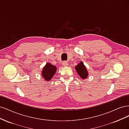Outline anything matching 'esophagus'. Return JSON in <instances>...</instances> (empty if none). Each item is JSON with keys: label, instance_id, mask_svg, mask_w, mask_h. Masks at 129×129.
Returning <instances> with one entry per match:
<instances>
[{"label": "esophagus", "instance_id": "obj_1", "mask_svg": "<svg viewBox=\"0 0 129 129\" xmlns=\"http://www.w3.org/2000/svg\"><path fill=\"white\" fill-rule=\"evenodd\" d=\"M62 65H63L64 67H67V66H68V62L67 61H64L63 63H62Z\"/></svg>", "mask_w": 129, "mask_h": 129}]
</instances>
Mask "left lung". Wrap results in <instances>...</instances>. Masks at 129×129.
<instances>
[{
	"mask_svg": "<svg viewBox=\"0 0 129 129\" xmlns=\"http://www.w3.org/2000/svg\"><path fill=\"white\" fill-rule=\"evenodd\" d=\"M75 71L79 74V75L80 76L81 78L83 79H87L89 74L87 69L85 67V66L83 64V62L82 61L80 62L78 64L75 66Z\"/></svg>",
	"mask_w": 129,
	"mask_h": 129,
	"instance_id": "obj_1",
	"label": "left lung"
}]
</instances>
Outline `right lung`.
Masks as SVG:
<instances>
[{
  "label": "right lung",
  "mask_w": 129,
  "mask_h": 129,
  "mask_svg": "<svg viewBox=\"0 0 129 129\" xmlns=\"http://www.w3.org/2000/svg\"><path fill=\"white\" fill-rule=\"evenodd\" d=\"M56 67L50 63H47L42 69L41 76L46 81H49L52 79L56 72Z\"/></svg>",
  "instance_id": "obj_1"
}]
</instances>
